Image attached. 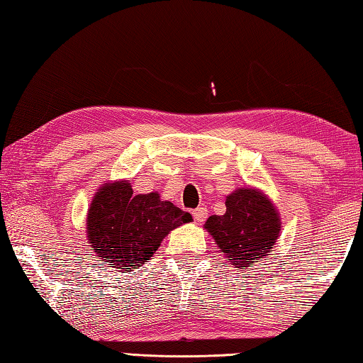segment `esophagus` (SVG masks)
Instances as JSON below:
<instances>
[{"instance_id":"esophagus-1","label":"esophagus","mask_w":363,"mask_h":363,"mask_svg":"<svg viewBox=\"0 0 363 363\" xmlns=\"http://www.w3.org/2000/svg\"><path fill=\"white\" fill-rule=\"evenodd\" d=\"M208 217V208H204V206H200V208H196L194 211V218L196 220L198 223H201Z\"/></svg>"}]
</instances>
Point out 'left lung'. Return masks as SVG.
Returning a JSON list of instances; mask_svg holds the SVG:
<instances>
[{
    "label": "left lung",
    "instance_id": "obj_1",
    "mask_svg": "<svg viewBox=\"0 0 363 363\" xmlns=\"http://www.w3.org/2000/svg\"><path fill=\"white\" fill-rule=\"evenodd\" d=\"M204 226L231 264L245 269L272 250L280 218L264 195L239 189L226 198L225 216H211Z\"/></svg>",
    "mask_w": 363,
    "mask_h": 363
}]
</instances>
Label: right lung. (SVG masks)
<instances>
[{"label": "right lung", "mask_w": 363, "mask_h": 363, "mask_svg": "<svg viewBox=\"0 0 363 363\" xmlns=\"http://www.w3.org/2000/svg\"><path fill=\"white\" fill-rule=\"evenodd\" d=\"M190 220L159 194L133 195L129 182H115L99 190L91 204L88 240L104 262L125 272L145 264L169 231Z\"/></svg>", "instance_id": "add662e5"}]
</instances>
